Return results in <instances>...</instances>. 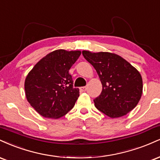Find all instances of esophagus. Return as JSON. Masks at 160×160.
I'll return each mask as SVG.
<instances>
[{"instance_id":"obj_1","label":"esophagus","mask_w":160,"mask_h":160,"mask_svg":"<svg viewBox=\"0 0 160 160\" xmlns=\"http://www.w3.org/2000/svg\"><path fill=\"white\" fill-rule=\"evenodd\" d=\"M79 89L81 91H86V90H87V87H81Z\"/></svg>"}]
</instances>
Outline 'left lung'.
I'll return each mask as SVG.
<instances>
[{
  "label": "left lung",
  "instance_id": "1",
  "mask_svg": "<svg viewBox=\"0 0 160 160\" xmlns=\"http://www.w3.org/2000/svg\"><path fill=\"white\" fill-rule=\"evenodd\" d=\"M84 58L94 67L102 90L93 99L96 108L109 118H121L137 106L142 97L141 74L128 61L111 52L82 51Z\"/></svg>",
  "mask_w": 160,
  "mask_h": 160
}]
</instances>
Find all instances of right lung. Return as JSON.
I'll list each match as a JSON object with an SVG mask.
<instances>
[{
	"mask_svg": "<svg viewBox=\"0 0 160 160\" xmlns=\"http://www.w3.org/2000/svg\"><path fill=\"white\" fill-rule=\"evenodd\" d=\"M81 51L58 49L37 62L24 81L26 98L42 117L58 119L68 113L79 97L69 70Z\"/></svg>",
	"mask_w": 160,
	"mask_h": 160,
	"instance_id": "obj_1",
	"label": "right lung"
}]
</instances>
